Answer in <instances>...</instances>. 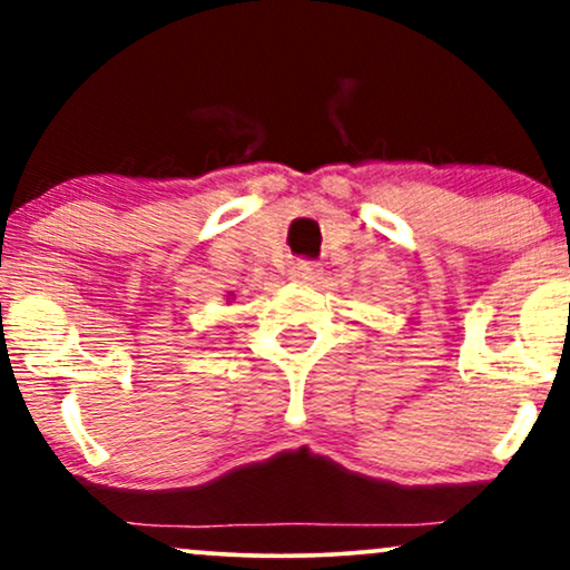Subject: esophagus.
<instances>
[{"label": "esophagus", "mask_w": 570, "mask_h": 570, "mask_svg": "<svg viewBox=\"0 0 570 570\" xmlns=\"http://www.w3.org/2000/svg\"><path fill=\"white\" fill-rule=\"evenodd\" d=\"M318 276H322V271H318L316 263H307V259H297L289 267V278L292 281H303V284H313Z\"/></svg>", "instance_id": "esophagus-1"}]
</instances>
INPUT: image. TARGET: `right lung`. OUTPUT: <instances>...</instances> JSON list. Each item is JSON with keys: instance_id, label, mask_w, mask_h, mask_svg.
<instances>
[{"instance_id": "obj_1", "label": "right lung", "mask_w": 570, "mask_h": 570, "mask_svg": "<svg viewBox=\"0 0 570 570\" xmlns=\"http://www.w3.org/2000/svg\"><path fill=\"white\" fill-rule=\"evenodd\" d=\"M225 297H227V305H230V303H233V299H235V294H233V292H227V294H225Z\"/></svg>"}]
</instances>
